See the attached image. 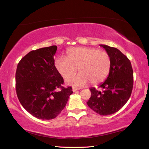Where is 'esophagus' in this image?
Instances as JSON below:
<instances>
[{"label":"esophagus","mask_w":149,"mask_h":149,"mask_svg":"<svg viewBox=\"0 0 149 149\" xmlns=\"http://www.w3.org/2000/svg\"><path fill=\"white\" fill-rule=\"evenodd\" d=\"M79 90H80V88H76V87H73L72 88V91H76Z\"/></svg>","instance_id":"obj_1"}]
</instances>
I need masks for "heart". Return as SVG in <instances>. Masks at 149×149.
Returning <instances> with one entry per match:
<instances>
[{
  "label": "heart",
  "instance_id": "1",
  "mask_svg": "<svg viewBox=\"0 0 149 149\" xmlns=\"http://www.w3.org/2000/svg\"><path fill=\"white\" fill-rule=\"evenodd\" d=\"M54 65L59 74L68 81V83L83 86L88 82L97 84L102 83L108 76L111 66V59L106 51L95 48L75 47L66 52V58L59 56L55 59Z\"/></svg>",
  "mask_w": 149,
  "mask_h": 149
}]
</instances>
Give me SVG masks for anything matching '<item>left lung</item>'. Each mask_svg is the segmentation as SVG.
Masks as SVG:
<instances>
[{
  "label": "left lung",
  "instance_id": "left-lung-1",
  "mask_svg": "<svg viewBox=\"0 0 149 149\" xmlns=\"http://www.w3.org/2000/svg\"><path fill=\"white\" fill-rule=\"evenodd\" d=\"M109 54L111 66L108 77L100 87L102 92L91 88V96L88 106L100 115H109L118 111L130 97L133 86V70L131 61L118 49L100 45Z\"/></svg>",
  "mask_w": 149,
  "mask_h": 149
}]
</instances>
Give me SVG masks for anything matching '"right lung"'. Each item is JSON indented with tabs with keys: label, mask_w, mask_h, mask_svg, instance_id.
<instances>
[{
	"label": "right lung",
	"mask_w": 149,
	"mask_h": 149,
	"mask_svg": "<svg viewBox=\"0 0 149 149\" xmlns=\"http://www.w3.org/2000/svg\"><path fill=\"white\" fill-rule=\"evenodd\" d=\"M56 50V45L32 50L17 66L15 77L18 100L27 111L38 119L56 118L73 93L72 87L62 86L63 78L54 65Z\"/></svg>",
	"instance_id": "right-lung-1"
}]
</instances>
